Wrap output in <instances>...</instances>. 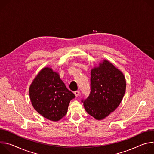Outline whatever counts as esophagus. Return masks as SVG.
Wrapping results in <instances>:
<instances>
[{
	"instance_id": "1",
	"label": "esophagus",
	"mask_w": 154,
	"mask_h": 154,
	"mask_svg": "<svg viewBox=\"0 0 154 154\" xmlns=\"http://www.w3.org/2000/svg\"><path fill=\"white\" fill-rule=\"evenodd\" d=\"M79 94H80V91H79V90H77V91H75L74 92V94L75 95V96H76V97L79 96Z\"/></svg>"
}]
</instances>
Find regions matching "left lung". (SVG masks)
I'll return each instance as SVG.
<instances>
[{"instance_id": "8db88e82", "label": "left lung", "mask_w": 154, "mask_h": 154, "mask_svg": "<svg viewBox=\"0 0 154 154\" xmlns=\"http://www.w3.org/2000/svg\"><path fill=\"white\" fill-rule=\"evenodd\" d=\"M90 83V93L82 102L88 113L101 120L120 104L125 92V79L119 69L105 60L91 70Z\"/></svg>"}]
</instances>
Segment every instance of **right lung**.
I'll return each mask as SVG.
<instances>
[{"mask_svg": "<svg viewBox=\"0 0 154 154\" xmlns=\"http://www.w3.org/2000/svg\"><path fill=\"white\" fill-rule=\"evenodd\" d=\"M29 94L37 112L54 121L66 115L70 101L75 97L58 74L50 68H43L39 72L30 86Z\"/></svg>", "mask_w": 154, "mask_h": 154, "instance_id": "obj_1", "label": "right lung"}]
</instances>
